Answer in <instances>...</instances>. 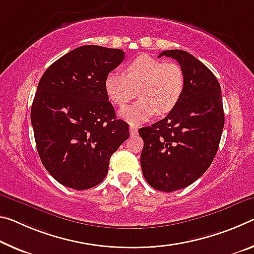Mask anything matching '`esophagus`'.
<instances>
[{
  "label": "esophagus",
  "instance_id": "esophagus-1",
  "mask_svg": "<svg viewBox=\"0 0 254 254\" xmlns=\"http://www.w3.org/2000/svg\"><path fill=\"white\" fill-rule=\"evenodd\" d=\"M130 133L131 135H134L138 133V127H136L134 124H130Z\"/></svg>",
  "mask_w": 254,
  "mask_h": 254
}]
</instances>
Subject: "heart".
Instances as JSON below:
<instances>
[{"instance_id":"obj_1","label":"heart","mask_w":254,"mask_h":254,"mask_svg":"<svg viewBox=\"0 0 254 254\" xmlns=\"http://www.w3.org/2000/svg\"><path fill=\"white\" fill-rule=\"evenodd\" d=\"M111 102L126 106L138 91L140 99L133 105L121 110V118L131 124L148 121L156 113H171L182 99L185 75L176 62H162L149 55H140L127 64L126 74L110 72L104 81Z\"/></svg>"}]
</instances>
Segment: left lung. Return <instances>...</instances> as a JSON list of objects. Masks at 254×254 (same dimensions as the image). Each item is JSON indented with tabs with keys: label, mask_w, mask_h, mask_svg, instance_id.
Returning a JSON list of instances; mask_svg holds the SVG:
<instances>
[{
	"label": "left lung",
	"mask_w": 254,
	"mask_h": 254,
	"mask_svg": "<svg viewBox=\"0 0 254 254\" xmlns=\"http://www.w3.org/2000/svg\"><path fill=\"white\" fill-rule=\"evenodd\" d=\"M176 60L185 75L179 105L166 118L141 127V168L148 184L173 192L204 174L218 150L224 108L218 80L198 59L185 51H164L158 58Z\"/></svg>",
	"instance_id": "8db88e82"
}]
</instances>
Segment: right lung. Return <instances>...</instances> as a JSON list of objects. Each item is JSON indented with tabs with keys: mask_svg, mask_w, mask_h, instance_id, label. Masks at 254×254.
I'll return each instance as SVG.
<instances>
[{
	"mask_svg": "<svg viewBox=\"0 0 254 254\" xmlns=\"http://www.w3.org/2000/svg\"><path fill=\"white\" fill-rule=\"evenodd\" d=\"M124 58L118 48L84 45L55 61L39 80L30 115L36 147L44 167L64 187L99 184L111 156L130 135L104 87Z\"/></svg>",
	"mask_w": 254,
	"mask_h": 254,
	"instance_id": "add662e5",
	"label": "right lung"
}]
</instances>
